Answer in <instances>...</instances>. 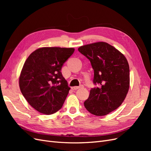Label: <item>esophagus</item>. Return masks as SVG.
I'll use <instances>...</instances> for the list:
<instances>
[{"instance_id":"34e87169","label":"esophagus","mask_w":151,"mask_h":151,"mask_svg":"<svg viewBox=\"0 0 151 151\" xmlns=\"http://www.w3.org/2000/svg\"><path fill=\"white\" fill-rule=\"evenodd\" d=\"M83 88V85H81L79 86H74V87H72V89L73 90H77L79 88Z\"/></svg>"}]
</instances>
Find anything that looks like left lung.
<instances>
[{"mask_svg": "<svg viewBox=\"0 0 151 151\" xmlns=\"http://www.w3.org/2000/svg\"><path fill=\"white\" fill-rule=\"evenodd\" d=\"M78 50L89 60L93 83L99 86L91 89L84 106L93 115H106L120 106L129 91V63L121 52L105 42L84 45Z\"/></svg>", "mask_w": 151, "mask_h": 151, "instance_id": "left-lung-1", "label": "left lung"}]
</instances>
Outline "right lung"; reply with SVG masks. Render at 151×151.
I'll list each match as a JSON object with an SVG mask.
<instances>
[{
    "mask_svg": "<svg viewBox=\"0 0 151 151\" xmlns=\"http://www.w3.org/2000/svg\"><path fill=\"white\" fill-rule=\"evenodd\" d=\"M74 50L40 48L26 59L19 77V88L26 101L40 113L51 115L62 107L70 88L61 70Z\"/></svg>",
    "mask_w": 151,
    "mask_h": 151,
    "instance_id": "obj_1",
    "label": "right lung"
}]
</instances>
